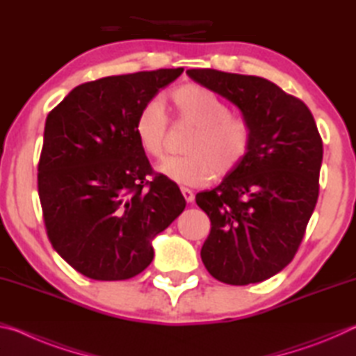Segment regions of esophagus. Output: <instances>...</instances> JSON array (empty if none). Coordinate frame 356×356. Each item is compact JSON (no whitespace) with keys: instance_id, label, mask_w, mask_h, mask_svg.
Masks as SVG:
<instances>
[{"instance_id":"1","label":"esophagus","mask_w":356,"mask_h":356,"mask_svg":"<svg viewBox=\"0 0 356 356\" xmlns=\"http://www.w3.org/2000/svg\"><path fill=\"white\" fill-rule=\"evenodd\" d=\"M180 191H182V195L185 197L186 202H193L195 201V193H193L190 188H186V186H180Z\"/></svg>"}]
</instances>
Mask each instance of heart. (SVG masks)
<instances>
[{"mask_svg": "<svg viewBox=\"0 0 356 356\" xmlns=\"http://www.w3.org/2000/svg\"><path fill=\"white\" fill-rule=\"evenodd\" d=\"M177 122L195 127L185 143L186 155L168 156L159 172L176 184L201 186L227 176L245 160L251 146V124L232 114L218 95L200 84H184L168 95ZM170 120L160 102L144 105L135 120V134L144 154H165Z\"/></svg>", "mask_w": 356, "mask_h": 356, "instance_id": "1", "label": "heart"}]
</instances>
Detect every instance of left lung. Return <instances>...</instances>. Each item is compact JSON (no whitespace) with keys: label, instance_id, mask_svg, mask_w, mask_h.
Here are the masks:
<instances>
[{"label":"left lung","instance_id":"1","mask_svg":"<svg viewBox=\"0 0 356 356\" xmlns=\"http://www.w3.org/2000/svg\"><path fill=\"white\" fill-rule=\"evenodd\" d=\"M191 80L231 102L251 124L248 154L196 204L212 222L201 259L215 280L246 286L292 261L318 197L323 144L309 108L261 76L213 69Z\"/></svg>","mask_w":356,"mask_h":356}]
</instances>
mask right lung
Segmentation results:
<instances>
[{
    "label": "right lung",
    "mask_w": 356,
    "mask_h": 356,
    "mask_svg": "<svg viewBox=\"0 0 356 356\" xmlns=\"http://www.w3.org/2000/svg\"><path fill=\"white\" fill-rule=\"evenodd\" d=\"M184 69L83 83L48 113L38 186L47 236L76 272L97 281L141 273L152 240L184 212L179 186L155 174L135 134L141 108Z\"/></svg>",
    "instance_id": "add662e5"
}]
</instances>
